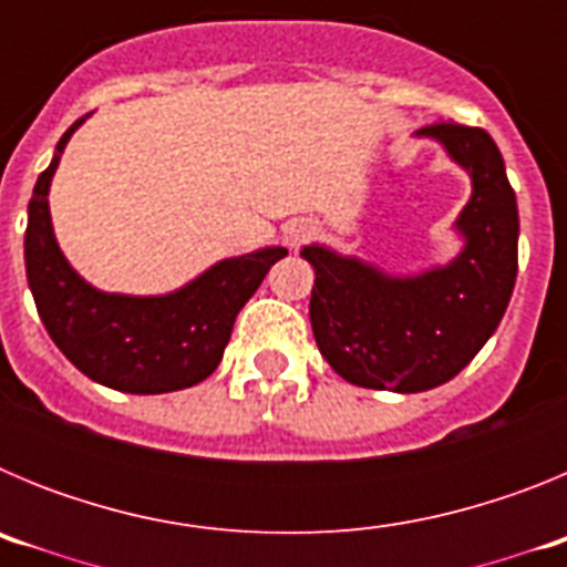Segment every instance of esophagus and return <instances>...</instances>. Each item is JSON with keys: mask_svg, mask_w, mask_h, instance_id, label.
Returning a JSON list of instances; mask_svg holds the SVG:
<instances>
[{"mask_svg": "<svg viewBox=\"0 0 567 567\" xmlns=\"http://www.w3.org/2000/svg\"><path fill=\"white\" fill-rule=\"evenodd\" d=\"M318 233L320 227L312 221V218H295V221H289L287 227H284V238H287L289 247L295 249H298L300 244H307V240L315 238Z\"/></svg>", "mask_w": 567, "mask_h": 567, "instance_id": "esophagus-1", "label": "esophagus"}]
</instances>
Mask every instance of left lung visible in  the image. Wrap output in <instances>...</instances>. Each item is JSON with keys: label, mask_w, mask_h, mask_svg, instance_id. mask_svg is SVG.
<instances>
[{"label": "left lung", "mask_w": 567, "mask_h": 567, "mask_svg": "<svg viewBox=\"0 0 567 567\" xmlns=\"http://www.w3.org/2000/svg\"><path fill=\"white\" fill-rule=\"evenodd\" d=\"M471 178L449 264L385 272L358 255L307 244L309 318L320 354L343 380L378 392H429L460 374L497 332L517 280L519 215L505 162L485 130L440 122L417 130Z\"/></svg>", "instance_id": "left-lung-1"}]
</instances>
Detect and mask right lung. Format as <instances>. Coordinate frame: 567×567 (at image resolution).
<instances>
[{
    "mask_svg": "<svg viewBox=\"0 0 567 567\" xmlns=\"http://www.w3.org/2000/svg\"><path fill=\"white\" fill-rule=\"evenodd\" d=\"M84 118L59 138L28 204L24 269L39 318L64 358L107 389L127 394L189 389L218 369L235 318L287 249L221 258L164 295L104 292L87 284L59 247L48 202L64 147Z\"/></svg>",
    "mask_w": 567,
    "mask_h": 567,
    "instance_id": "add662e5",
    "label": "right lung"
}]
</instances>
